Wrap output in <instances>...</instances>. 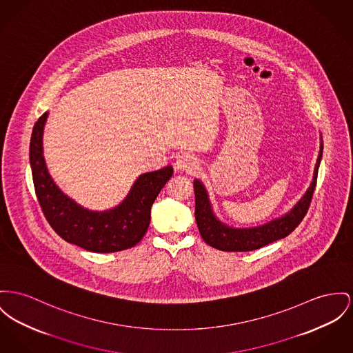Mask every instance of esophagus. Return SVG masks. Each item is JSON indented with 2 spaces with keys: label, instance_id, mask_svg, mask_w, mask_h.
Masks as SVG:
<instances>
[{
  "label": "esophagus",
  "instance_id": "obj_1",
  "mask_svg": "<svg viewBox=\"0 0 353 353\" xmlns=\"http://www.w3.org/2000/svg\"><path fill=\"white\" fill-rule=\"evenodd\" d=\"M175 167H176V170H181V171L194 172L199 167V162L194 155H191L188 152H183L176 157Z\"/></svg>",
  "mask_w": 353,
  "mask_h": 353
}]
</instances>
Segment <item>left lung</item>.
I'll use <instances>...</instances> for the list:
<instances>
[{
	"label": "left lung",
	"mask_w": 353,
	"mask_h": 353,
	"mask_svg": "<svg viewBox=\"0 0 353 353\" xmlns=\"http://www.w3.org/2000/svg\"><path fill=\"white\" fill-rule=\"evenodd\" d=\"M323 157V143L320 155L317 158L313 182L307 188L305 195L297 202V205L281 218L273 219L266 225L250 228V229H235L222 223L212 210V205L205 186L195 179L194 194H195V221L203 241L212 248L223 252H250L265 245L276 242L286 235L290 234L304 219L309 210L313 192L317 183V172Z\"/></svg>",
	"instance_id": "8db88e82"
}]
</instances>
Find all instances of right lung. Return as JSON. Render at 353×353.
Wrapping results in <instances>:
<instances>
[{
  "label": "right lung",
  "instance_id": "right-lung-1",
  "mask_svg": "<svg viewBox=\"0 0 353 353\" xmlns=\"http://www.w3.org/2000/svg\"><path fill=\"white\" fill-rule=\"evenodd\" d=\"M47 118L48 112L43 114L33 127L29 159L36 195L52 229L64 241L94 253H114L139 243L151 221V206L172 176V167L141 174L115 209L87 210L57 188L48 172L43 157Z\"/></svg>",
  "mask_w": 353,
  "mask_h": 353
}]
</instances>
